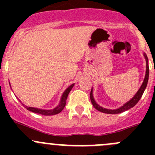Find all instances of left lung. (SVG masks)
<instances>
[{"label":"left lung","mask_w":155,"mask_h":155,"mask_svg":"<svg viewBox=\"0 0 155 155\" xmlns=\"http://www.w3.org/2000/svg\"><path fill=\"white\" fill-rule=\"evenodd\" d=\"M144 57L145 58V61H146V72H145V76L144 81H143V83L142 84L141 87L139 89L138 91L137 92L135 95H134V97L130 100V101H128L127 103L124 104L122 107H121L120 108L117 109H105L104 107H101V106L98 105L96 102H95L94 99L93 97V89L91 88V91L90 93V98H91V101L92 105L94 106V107L97 109V110L100 111L101 112H104V113H107V114H118V113H121V112H124V111L128 110L130 108L134 107L137 103L139 102V101L140 100V98L142 97L143 96V93L145 91V87L147 86V84H148V76H149V68H148V57H147L146 54L144 53Z\"/></svg>","instance_id":"8db88e82"}]
</instances>
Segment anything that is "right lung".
I'll list each match as a JSON object with an SVG mask.
<instances>
[{"label":"right lung","mask_w":155,"mask_h":155,"mask_svg":"<svg viewBox=\"0 0 155 155\" xmlns=\"http://www.w3.org/2000/svg\"><path fill=\"white\" fill-rule=\"evenodd\" d=\"M73 85L74 84H72L71 85H70L68 88L65 90V91L64 92L63 94L61 96V99L60 104L58 107H56L54 109H50V110H46V109H37V108H34V107H25L26 109L28 110L31 111V112H35V113H38V114H41V115H56V114H58L59 112H61L62 110L64 108L65 105H66V101L67 98H68V96L70 93V91H71V89L73 88ZM24 105V104H23Z\"/></svg>","instance_id":"add662e5"}]
</instances>
